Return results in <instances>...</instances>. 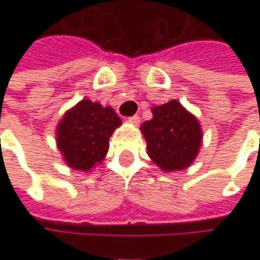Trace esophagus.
Segmentation results:
<instances>
[{
    "label": "esophagus",
    "instance_id": "34e87169",
    "mask_svg": "<svg viewBox=\"0 0 260 260\" xmlns=\"http://www.w3.org/2000/svg\"><path fill=\"white\" fill-rule=\"evenodd\" d=\"M128 121H129L131 124L138 125L139 122H141V118H139V115H132V117H129V118H128Z\"/></svg>",
    "mask_w": 260,
    "mask_h": 260
}]
</instances>
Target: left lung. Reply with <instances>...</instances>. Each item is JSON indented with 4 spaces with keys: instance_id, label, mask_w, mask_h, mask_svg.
Here are the masks:
<instances>
[{
    "instance_id": "1",
    "label": "left lung",
    "mask_w": 260,
    "mask_h": 260,
    "mask_svg": "<svg viewBox=\"0 0 260 260\" xmlns=\"http://www.w3.org/2000/svg\"><path fill=\"white\" fill-rule=\"evenodd\" d=\"M153 118L141 125L147 154L167 173L189 167L202 146V129L195 115L177 100L152 108Z\"/></svg>"
}]
</instances>
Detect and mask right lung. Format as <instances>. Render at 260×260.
I'll list each match as a JSON object with an SVG mask.
<instances>
[{
  "mask_svg": "<svg viewBox=\"0 0 260 260\" xmlns=\"http://www.w3.org/2000/svg\"><path fill=\"white\" fill-rule=\"evenodd\" d=\"M121 125L111 107L82 100L67 111L57 126V146L71 169L90 171L102 163L108 152V142Z\"/></svg>",
  "mask_w": 260,
  "mask_h": 260,
  "instance_id": "obj_1",
  "label": "right lung"
}]
</instances>
